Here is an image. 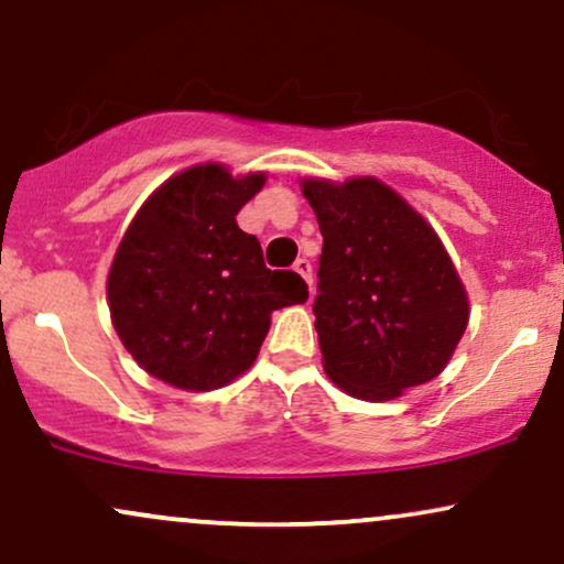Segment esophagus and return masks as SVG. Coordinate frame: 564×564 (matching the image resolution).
<instances>
[{
    "label": "esophagus",
    "mask_w": 564,
    "mask_h": 564,
    "mask_svg": "<svg viewBox=\"0 0 564 564\" xmlns=\"http://www.w3.org/2000/svg\"><path fill=\"white\" fill-rule=\"evenodd\" d=\"M294 270L304 278V283H307L310 291H312V264H310V260H304V257H300V260L294 262Z\"/></svg>",
    "instance_id": "esophagus-1"
}]
</instances>
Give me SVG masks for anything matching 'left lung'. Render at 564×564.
<instances>
[{
	"label": "left lung",
	"instance_id": "1",
	"mask_svg": "<svg viewBox=\"0 0 564 564\" xmlns=\"http://www.w3.org/2000/svg\"><path fill=\"white\" fill-rule=\"evenodd\" d=\"M323 234L315 328L323 370L365 402H389L449 365L470 302L431 223L383 181L304 178Z\"/></svg>",
	"mask_w": 564,
	"mask_h": 564
}]
</instances>
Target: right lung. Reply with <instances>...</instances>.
<instances>
[{
	"mask_svg": "<svg viewBox=\"0 0 564 564\" xmlns=\"http://www.w3.org/2000/svg\"><path fill=\"white\" fill-rule=\"evenodd\" d=\"M264 173L186 167L149 194L107 275L115 334L139 368L183 391H213L252 368L270 315L307 302V283L268 270L236 223Z\"/></svg>",
	"mask_w": 564,
	"mask_h": 564,
	"instance_id": "add662e5",
	"label": "right lung"
}]
</instances>
